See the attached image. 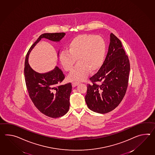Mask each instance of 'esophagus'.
Segmentation results:
<instances>
[{"label":"esophagus","instance_id":"34e87169","mask_svg":"<svg viewBox=\"0 0 155 155\" xmlns=\"http://www.w3.org/2000/svg\"><path fill=\"white\" fill-rule=\"evenodd\" d=\"M80 84V83L79 82H72V86L73 87H76V86H78V84Z\"/></svg>","mask_w":155,"mask_h":155}]
</instances>
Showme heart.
Listing matches in <instances>:
<instances>
[{
    "instance_id": "heart-1",
    "label": "heart",
    "mask_w": 155,
    "mask_h": 155,
    "mask_svg": "<svg viewBox=\"0 0 155 155\" xmlns=\"http://www.w3.org/2000/svg\"><path fill=\"white\" fill-rule=\"evenodd\" d=\"M106 52L104 39L100 35H79L69 42L67 51L59 54V61L67 72L72 70L68 76L71 81H82L86 79L90 71L93 72L103 63Z\"/></svg>"
}]
</instances>
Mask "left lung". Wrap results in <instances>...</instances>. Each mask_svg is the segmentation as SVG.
Segmentation results:
<instances>
[{"instance_id": "left-lung-1", "label": "left lung", "mask_w": 155, "mask_h": 155, "mask_svg": "<svg viewBox=\"0 0 155 155\" xmlns=\"http://www.w3.org/2000/svg\"><path fill=\"white\" fill-rule=\"evenodd\" d=\"M130 64L120 40L113 33L106 58L96 74L90 78L85 101L88 108L107 114L119 105L127 88Z\"/></svg>"}]
</instances>
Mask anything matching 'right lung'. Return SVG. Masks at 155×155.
Returning a JSON list of instances; mask_svg holds the SVG:
<instances>
[{
	"label": "right lung",
	"mask_w": 155,
	"mask_h": 155,
	"mask_svg": "<svg viewBox=\"0 0 155 155\" xmlns=\"http://www.w3.org/2000/svg\"><path fill=\"white\" fill-rule=\"evenodd\" d=\"M64 33H44L41 35L28 52L24 65V78L29 96L35 106L41 113L51 118H58L68 112L72 84H59L65 76L58 66L45 73L37 72L31 68L28 58L31 50L42 38L58 42L64 37ZM59 52L58 53V57Z\"/></svg>",
	"instance_id": "obj_1"
}]
</instances>
